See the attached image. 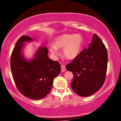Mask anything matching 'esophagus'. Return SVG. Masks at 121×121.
<instances>
[{"label": "esophagus", "mask_w": 121, "mask_h": 121, "mask_svg": "<svg viewBox=\"0 0 121 121\" xmlns=\"http://www.w3.org/2000/svg\"><path fill=\"white\" fill-rule=\"evenodd\" d=\"M65 70H66V68L65 67V65L62 64V65H61V72H64Z\"/></svg>", "instance_id": "obj_1"}]
</instances>
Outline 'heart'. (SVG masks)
<instances>
[{
  "label": "heart",
  "instance_id": "1",
  "mask_svg": "<svg viewBox=\"0 0 121 121\" xmlns=\"http://www.w3.org/2000/svg\"><path fill=\"white\" fill-rule=\"evenodd\" d=\"M84 39L80 35L64 34L57 37L54 44H51L49 50L54 55L58 54V48L63 49V55L67 59L77 58L82 51Z\"/></svg>",
  "mask_w": 121,
  "mask_h": 121
}]
</instances>
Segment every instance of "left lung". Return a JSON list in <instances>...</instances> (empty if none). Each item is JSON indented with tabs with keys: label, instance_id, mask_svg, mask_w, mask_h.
<instances>
[{
	"label": "left lung",
	"instance_id": "left-lung-1",
	"mask_svg": "<svg viewBox=\"0 0 121 121\" xmlns=\"http://www.w3.org/2000/svg\"><path fill=\"white\" fill-rule=\"evenodd\" d=\"M108 54L105 44L94 34L87 49H84L77 58L66 65L74 78L71 83L78 95L87 97L102 86L106 76Z\"/></svg>",
	"mask_w": 121,
	"mask_h": 121
}]
</instances>
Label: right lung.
<instances>
[{
    "label": "right lung",
    "mask_w": 121,
    "mask_h": 121,
    "mask_svg": "<svg viewBox=\"0 0 121 121\" xmlns=\"http://www.w3.org/2000/svg\"><path fill=\"white\" fill-rule=\"evenodd\" d=\"M32 40L28 36L18 39L11 55L10 67L19 92L30 99L39 100L49 93L61 67L58 62L49 58L46 47L39 48L32 60H26L22 54L23 43Z\"/></svg>",
    "instance_id": "1"
}]
</instances>
